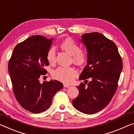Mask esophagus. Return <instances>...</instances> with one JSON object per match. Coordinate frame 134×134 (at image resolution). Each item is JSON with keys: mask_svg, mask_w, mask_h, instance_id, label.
Masks as SVG:
<instances>
[{"mask_svg": "<svg viewBox=\"0 0 134 134\" xmlns=\"http://www.w3.org/2000/svg\"><path fill=\"white\" fill-rule=\"evenodd\" d=\"M64 88H69V85H68L66 84H64Z\"/></svg>", "mask_w": 134, "mask_h": 134, "instance_id": "obj_1", "label": "esophagus"}]
</instances>
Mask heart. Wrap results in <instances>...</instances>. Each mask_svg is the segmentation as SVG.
Wrapping results in <instances>:
<instances>
[{
	"label": "heart",
	"mask_w": 134,
	"mask_h": 134,
	"mask_svg": "<svg viewBox=\"0 0 134 134\" xmlns=\"http://www.w3.org/2000/svg\"><path fill=\"white\" fill-rule=\"evenodd\" d=\"M59 47L64 51L72 56L73 61L76 64L82 65L86 62V55L80 50V46L71 39L67 38L61 42ZM47 60L50 64H54L56 62V52L54 48H51L46 55ZM53 77L56 79L65 83L73 82L74 79L77 75V71L74 67H60L54 71Z\"/></svg>",
	"instance_id": "obj_1"
}]
</instances>
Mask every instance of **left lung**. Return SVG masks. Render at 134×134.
<instances>
[{
	"instance_id": "obj_1",
	"label": "left lung",
	"mask_w": 134,
	"mask_h": 134,
	"mask_svg": "<svg viewBox=\"0 0 134 134\" xmlns=\"http://www.w3.org/2000/svg\"><path fill=\"white\" fill-rule=\"evenodd\" d=\"M81 39L87 50V65L79 79L90 78L91 81L77 86L79 93L72 104L79 111L91 114L103 110L111 100L123 64L116 44L102 34L85 33Z\"/></svg>"
}]
</instances>
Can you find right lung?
Returning a JSON list of instances; mask_svg holds the SVG:
<instances>
[{
    "label": "right lung",
    "mask_w": 134,
    "mask_h": 134,
    "mask_svg": "<svg viewBox=\"0 0 134 134\" xmlns=\"http://www.w3.org/2000/svg\"><path fill=\"white\" fill-rule=\"evenodd\" d=\"M53 38L46 39L42 36H33L18 43L8 64L13 92L22 107L33 113L47 110L52 99L63 85L57 80L40 83L39 78L45 75L44 67L49 65L47 52Z\"/></svg>",
    "instance_id": "right-lung-1"
}]
</instances>
